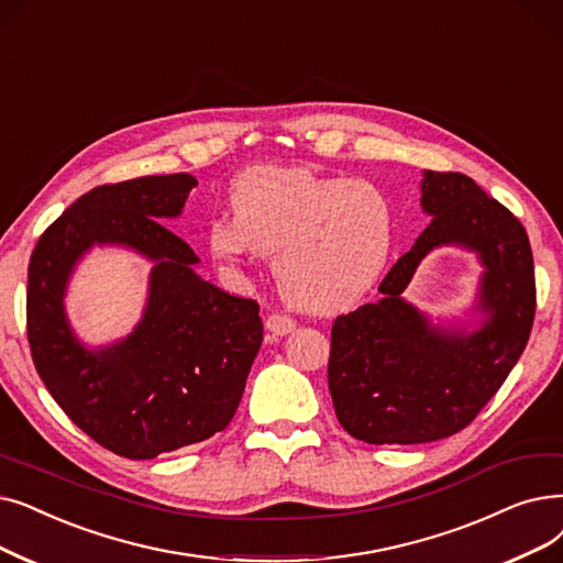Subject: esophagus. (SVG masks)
Segmentation results:
<instances>
[{"instance_id": "esophagus-1", "label": "esophagus", "mask_w": 563, "mask_h": 563, "mask_svg": "<svg viewBox=\"0 0 563 563\" xmlns=\"http://www.w3.org/2000/svg\"><path fill=\"white\" fill-rule=\"evenodd\" d=\"M297 329V322L291 320V317H287V314H280V312H274V314H268L266 317V331L268 333H274V335H287V333H291Z\"/></svg>"}]
</instances>
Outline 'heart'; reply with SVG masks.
Listing matches in <instances>:
<instances>
[{
	"mask_svg": "<svg viewBox=\"0 0 563 563\" xmlns=\"http://www.w3.org/2000/svg\"><path fill=\"white\" fill-rule=\"evenodd\" d=\"M230 209L209 225L211 255L228 264L274 255L283 297L317 314L356 306L394 246V205L373 181L260 165L234 179Z\"/></svg>",
	"mask_w": 563,
	"mask_h": 563,
	"instance_id": "1",
	"label": "heart"
}]
</instances>
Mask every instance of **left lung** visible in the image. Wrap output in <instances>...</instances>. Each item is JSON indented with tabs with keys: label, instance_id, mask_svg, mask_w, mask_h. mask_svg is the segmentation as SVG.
Returning <instances> with one entry per match:
<instances>
[{
	"label": "left lung",
	"instance_id": "obj_1",
	"mask_svg": "<svg viewBox=\"0 0 563 563\" xmlns=\"http://www.w3.org/2000/svg\"><path fill=\"white\" fill-rule=\"evenodd\" d=\"M430 225L379 285L382 299L331 329L329 390L340 426L368 444H426L467 428L527 347L536 310L533 257L522 223L460 173L423 169ZM439 247L477 255L473 303L430 316L404 299Z\"/></svg>",
	"mask_w": 563,
	"mask_h": 563
}]
</instances>
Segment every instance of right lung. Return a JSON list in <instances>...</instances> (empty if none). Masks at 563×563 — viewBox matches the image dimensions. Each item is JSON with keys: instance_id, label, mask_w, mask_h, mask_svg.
I'll return each instance as SVG.
<instances>
[{"instance_id": "1", "label": "right lung", "mask_w": 563, "mask_h": 563, "mask_svg": "<svg viewBox=\"0 0 563 563\" xmlns=\"http://www.w3.org/2000/svg\"><path fill=\"white\" fill-rule=\"evenodd\" d=\"M198 179L154 175L99 186L43 232L30 260L27 335L45 388L93 442L129 460L198 444L241 402L262 345L260 306L205 280L200 257L161 221L179 218ZM93 247L153 264L139 324L89 346L67 320L65 295Z\"/></svg>"}]
</instances>
